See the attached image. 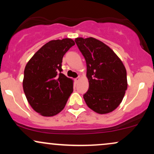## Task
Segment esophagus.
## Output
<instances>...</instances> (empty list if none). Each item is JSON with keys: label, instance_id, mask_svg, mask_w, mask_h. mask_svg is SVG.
<instances>
[{"label": "esophagus", "instance_id": "34e87169", "mask_svg": "<svg viewBox=\"0 0 154 154\" xmlns=\"http://www.w3.org/2000/svg\"><path fill=\"white\" fill-rule=\"evenodd\" d=\"M79 78H80V77H79V76H78V77H77V78H75V82H77L79 81Z\"/></svg>", "mask_w": 154, "mask_h": 154}]
</instances>
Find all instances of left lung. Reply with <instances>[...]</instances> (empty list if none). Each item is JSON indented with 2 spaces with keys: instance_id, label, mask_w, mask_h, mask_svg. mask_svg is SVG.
Wrapping results in <instances>:
<instances>
[{
  "instance_id": "left-lung-1",
  "label": "left lung",
  "mask_w": 154,
  "mask_h": 154,
  "mask_svg": "<svg viewBox=\"0 0 154 154\" xmlns=\"http://www.w3.org/2000/svg\"><path fill=\"white\" fill-rule=\"evenodd\" d=\"M87 64L89 89L85 103L99 114L112 112L123 100L127 90V73L123 62L108 46L95 38H75Z\"/></svg>"
}]
</instances>
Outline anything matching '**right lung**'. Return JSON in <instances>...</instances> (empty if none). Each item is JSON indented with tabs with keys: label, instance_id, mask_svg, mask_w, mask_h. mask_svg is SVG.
Here are the masks:
<instances>
[{
	"label": "right lung",
	"instance_id": "add662e5",
	"mask_svg": "<svg viewBox=\"0 0 154 154\" xmlns=\"http://www.w3.org/2000/svg\"><path fill=\"white\" fill-rule=\"evenodd\" d=\"M75 44L71 38L50 41L26 65L24 93L32 108L42 116L50 117L60 112L73 92V81L62 73V62Z\"/></svg>",
	"mask_w": 154,
	"mask_h": 154
}]
</instances>
